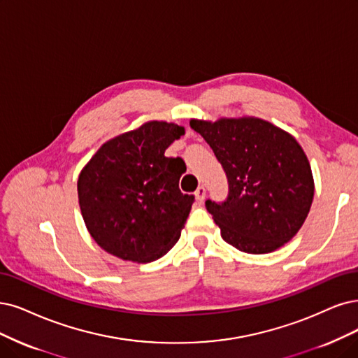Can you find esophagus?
Listing matches in <instances>:
<instances>
[{
	"label": "esophagus",
	"mask_w": 358,
	"mask_h": 358,
	"mask_svg": "<svg viewBox=\"0 0 358 358\" xmlns=\"http://www.w3.org/2000/svg\"><path fill=\"white\" fill-rule=\"evenodd\" d=\"M194 196H196L197 201L203 202L205 201V196H206V189L203 186H199V187H197V190L194 192Z\"/></svg>",
	"instance_id": "esophagus-1"
}]
</instances>
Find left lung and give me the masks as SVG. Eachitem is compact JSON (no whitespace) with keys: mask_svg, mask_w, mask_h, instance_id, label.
Returning a JSON list of instances; mask_svg holds the SVG:
<instances>
[{"mask_svg":"<svg viewBox=\"0 0 358 358\" xmlns=\"http://www.w3.org/2000/svg\"><path fill=\"white\" fill-rule=\"evenodd\" d=\"M229 180L226 202H205L222 239L246 254H268L299 231L314 197L308 157L294 136L255 116L190 119Z\"/></svg>","mask_w":358,"mask_h":358,"instance_id":"left-lung-1","label":"left lung"}]
</instances>
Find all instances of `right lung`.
I'll list each match as a JSON object with an SVG mask.
<instances>
[{"label": "right lung", "mask_w": 358, "mask_h": 358, "mask_svg": "<svg viewBox=\"0 0 358 358\" xmlns=\"http://www.w3.org/2000/svg\"><path fill=\"white\" fill-rule=\"evenodd\" d=\"M182 134L174 122L148 121L106 141L83 168L79 208L106 252L152 262L178 242L194 197L178 189L182 159L165 150Z\"/></svg>", "instance_id": "add662e5"}]
</instances>
